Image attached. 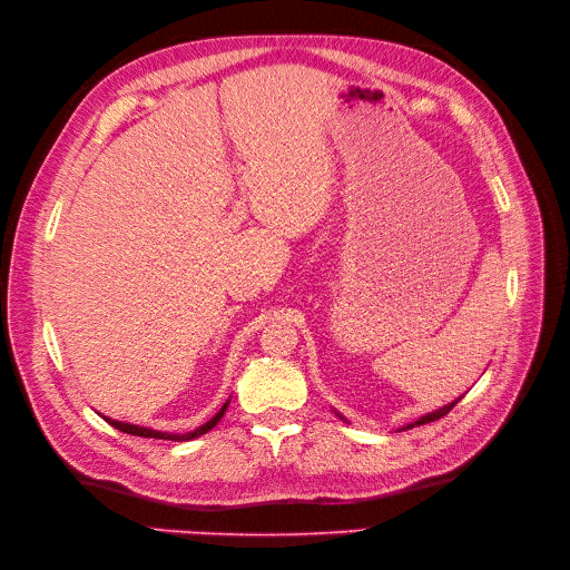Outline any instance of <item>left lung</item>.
I'll use <instances>...</instances> for the list:
<instances>
[{"label":"left lung","mask_w":570,"mask_h":570,"mask_svg":"<svg viewBox=\"0 0 570 570\" xmlns=\"http://www.w3.org/2000/svg\"><path fill=\"white\" fill-rule=\"evenodd\" d=\"M459 401H462V396H459L456 401H452V403H448V405H443V409H439V411H433V413H426L424 417H420L417 422H413V424H405V426H401V431H405V429H413V426H420V424H429V422H436V420H441V417H445L452 409H454V405L459 403ZM341 420H343V415H338Z\"/></svg>","instance_id":"obj_1"}]
</instances>
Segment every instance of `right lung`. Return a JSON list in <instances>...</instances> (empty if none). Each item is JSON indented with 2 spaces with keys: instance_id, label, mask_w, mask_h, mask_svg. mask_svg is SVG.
I'll use <instances>...</instances> for the list:
<instances>
[{
  "instance_id": "right-lung-1",
  "label": "right lung",
  "mask_w": 570,
  "mask_h": 570,
  "mask_svg": "<svg viewBox=\"0 0 570 570\" xmlns=\"http://www.w3.org/2000/svg\"><path fill=\"white\" fill-rule=\"evenodd\" d=\"M227 405H229V399L223 403V409L215 413L206 424H202V426H197L195 431H187V433H169V431H155V429H146V426H139V424H129V422H118V420H111V417H104L108 424L111 426H116L118 431H122V433H131V436H141V439H159V441H193V439H199V436H204L206 431H210L215 424H218L220 420H223V415H225V411H227Z\"/></svg>"
}]
</instances>
